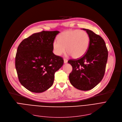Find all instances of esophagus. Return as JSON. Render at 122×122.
I'll return each mask as SVG.
<instances>
[{
	"instance_id": "obj_1",
	"label": "esophagus",
	"mask_w": 122,
	"mask_h": 122,
	"mask_svg": "<svg viewBox=\"0 0 122 122\" xmlns=\"http://www.w3.org/2000/svg\"><path fill=\"white\" fill-rule=\"evenodd\" d=\"M63 61H64V63H66L67 62V60L66 59H63Z\"/></svg>"
}]
</instances>
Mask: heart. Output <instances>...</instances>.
Wrapping results in <instances>:
<instances>
[{
  "mask_svg": "<svg viewBox=\"0 0 122 122\" xmlns=\"http://www.w3.org/2000/svg\"><path fill=\"white\" fill-rule=\"evenodd\" d=\"M58 41L53 43L54 54L60 56L66 51L74 58L78 59L83 56L87 51L90 37L88 34L83 30H69L61 33Z\"/></svg>",
  "mask_w": 122,
  "mask_h": 122,
  "instance_id": "heart-1",
  "label": "heart"
}]
</instances>
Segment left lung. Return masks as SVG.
<instances>
[{
    "label": "left lung",
    "mask_w": 122,
    "mask_h": 122,
    "mask_svg": "<svg viewBox=\"0 0 122 122\" xmlns=\"http://www.w3.org/2000/svg\"><path fill=\"white\" fill-rule=\"evenodd\" d=\"M89 35L90 43L86 53L77 60H69L72 71L69 79L75 88L83 91L93 88L105 74L108 52L103 38L93 32L83 29Z\"/></svg>",
    "instance_id": "left-lung-1"
}]
</instances>
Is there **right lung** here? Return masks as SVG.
<instances>
[{"mask_svg": "<svg viewBox=\"0 0 122 122\" xmlns=\"http://www.w3.org/2000/svg\"><path fill=\"white\" fill-rule=\"evenodd\" d=\"M58 31L35 33L23 40L15 57V67L21 84L28 90L41 93L54 83L55 73L63 60L53 52V43Z\"/></svg>", "mask_w": 122, "mask_h": 122, "instance_id": "right-lung-1", "label": "right lung"}]
</instances>
